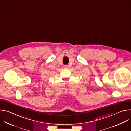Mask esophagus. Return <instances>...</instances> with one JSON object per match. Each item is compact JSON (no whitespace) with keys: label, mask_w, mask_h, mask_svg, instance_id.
Here are the masks:
<instances>
[{"label":"esophagus","mask_w":131,"mask_h":131,"mask_svg":"<svg viewBox=\"0 0 131 131\" xmlns=\"http://www.w3.org/2000/svg\"><path fill=\"white\" fill-rule=\"evenodd\" d=\"M64 67L65 68H67L68 67V66H67V65H64Z\"/></svg>","instance_id":"obj_1"}]
</instances>
